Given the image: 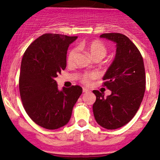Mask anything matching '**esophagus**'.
Listing matches in <instances>:
<instances>
[{"label": "esophagus", "instance_id": "esophagus-1", "mask_svg": "<svg viewBox=\"0 0 160 160\" xmlns=\"http://www.w3.org/2000/svg\"><path fill=\"white\" fill-rule=\"evenodd\" d=\"M82 92H83L86 93V92H89V89H86V88H83V89H82Z\"/></svg>", "mask_w": 160, "mask_h": 160}]
</instances>
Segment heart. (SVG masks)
Wrapping results in <instances>:
<instances>
[{
    "label": "heart",
    "instance_id": "1",
    "mask_svg": "<svg viewBox=\"0 0 160 160\" xmlns=\"http://www.w3.org/2000/svg\"><path fill=\"white\" fill-rule=\"evenodd\" d=\"M79 48H85L93 58H96V57L104 58L105 55L107 54V48L104 43L99 40H93V41L89 42L87 44H80L79 46ZM77 53H78V49L77 48L72 49L70 51L68 56V62L69 64L74 62L75 58H76ZM96 77L97 74L95 72L86 73V74L82 75L81 78H80V80L83 84L89 85V84H90L91 80H94L95 78H96Z\"/></svg>",
    "mask_w": 160,
    "mask_h": 160
}]
</instances>
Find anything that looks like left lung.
<instances>
[{"instance_id": "1", "label": "left lung", "mask_w": 160, "mask_h": 160, "mask_svg": "<svg viewBox=\"0 0 160 160\" xmlns=\"http://www.w3.org/2000/svg\"><path fill=\"white\" fill-rule=\"evenodd\" d=\"M100 38L114 42L117 51L103 77L104 85L111 94L104 97V93L92 91L96 96L93 114L102 127L116 129L133 118L144 98L146 86L144 61L136 46L124 34L108 33Z\"/></svg>"}]
</instances>
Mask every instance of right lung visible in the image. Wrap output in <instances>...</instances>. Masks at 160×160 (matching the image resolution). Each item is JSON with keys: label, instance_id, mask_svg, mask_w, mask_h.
Here are the masks:
<instances>
[{"label": "right lung", "instance_id": "obj_1", "mask_svg": "<svg viewBox=\"0 0 160 160\" xmlns=\"http://www.w3.org/2000/svg\"><path fill=\"white\" fill-rule=\"evenodd\" d=\"M78 37L45 34L28 47L22 59L19 92L30 118L41 127L65 126L82 89L80 86L58 89L56 78L66 68L69 45Z\"/></svg>", "mask_w": 160, "mask_h": 160}]
</instances>
